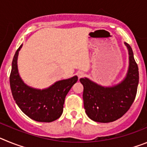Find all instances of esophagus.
<instances>
[{
    "instance_id": "esophagus-1",
    "label": "esophagus",
    "mask_w": 147,
    "mask_h": 147,
    "mask_svg": "<svg viewBox=\"0 0 147 147\" xmlns=\"http://www.w3.org/2000/svg\"><path fill=\"white\" fill-rule=\"evenodd\" d=\"M77 75H78V77L82 78L85 76V74H84V72H82V71H79V72L77 73Z\"/></svg>"
}]
</instances>
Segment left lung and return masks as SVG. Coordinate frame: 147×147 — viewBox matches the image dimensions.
Returning <instances> with one entry per match:
<instances>
[{
	"label": "left lung",
	"mask_w": 147,
	"mask_h": 147,
	"mask_svg": "<svg viewBox=\"0 0 147 147\" xmlns=\"http://www.w3.org/2000/svg\"><path fill=\"white\" fill-rule=\"evenodd\" d=\"M129 54V67L123 80L113 86H102L88 78H81L85 113L91 120L109 123L120 119L136 98L139 80L138 67L132 48L124 42Z\"/></svg>",
	"instance_id": "left-lung-1"
}]
</instances>
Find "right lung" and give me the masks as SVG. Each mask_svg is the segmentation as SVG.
<instances>
[{"mask_svg": "<svg viewBox=\"0 0 147 147\" xmlns=\"http://www.w3.org/2000/svg\"><path fill=\"white\" fill-rule=\"evenodd\" d=\"M22 46L15 52L11 65L9 82L13 98L20 110L30 119L39 122L54 121L62 114L66 95L77 82V76L56 82L45 89L28 86L18 72V57Z\"/></svg>", "mask_w": 147, "mask_h": 147, "instance_id": "obj_1", "label": "right lung"}]
</instances>
